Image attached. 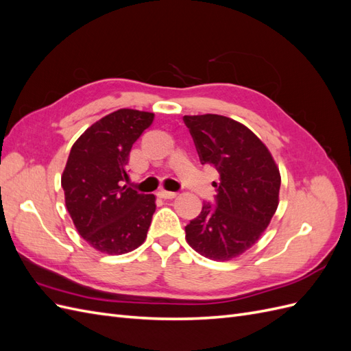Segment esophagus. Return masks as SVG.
<instances>
[{
    "instance_id": "obj_1",
    "label": "esophagus",
    "mask_w": 351,
    "mask_h": 351,
    "mask_svg": "<svg viewBox=\"0 0 351 351\" xmlns=\"http://www.w3.org/2000/svg\"><path fill=\"white\" fill-rule=\"evenodd\" d=\"M177 195V192H168V190H159L158 192V196L162 199H174Z\"/></svg>"
}]
</instances>
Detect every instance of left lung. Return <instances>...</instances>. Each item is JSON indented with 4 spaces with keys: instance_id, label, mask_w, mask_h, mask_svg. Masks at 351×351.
Here are the masks:
<instances>
[{
    "instance_id": "left-lung-1",
    "label": "left lung",
    "mask_w": 351,
    "mask_h": 351,
    "mask_svg": "<svg viewBox=\"0 0 351 351\" xmlns=\"http://www.w3.org/2000/svg\"><path fill=\"white\" fill-rule=\"evenodd\" d=\"M202 164L219 173L215 205L205 202L186 226V240L212 261L237 258L256 243L278 208L280 169L246 125L218 114L184 115Z\"/></svg>"
}]
</instances>
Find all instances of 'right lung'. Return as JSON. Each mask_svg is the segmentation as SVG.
I'll use <instances>...</instances> for the list:
<instances>
[{"label": "right lung", "mask_w": 351, "mask_h": 351, "mask_svg": "<svg viewBox=\"0 0 351 351\" xmlns=\"http://www.w3.org/2000/svg\"><path fill=\"white\" fill-rule=\"evenodd\" d=\"M154 114L123 108L92 124L74 142L61 176L66 206L79 234L93 249L123 254L145 241L155 196L137 193L121 182L133 143Z\"/></svg>", "instance_id": "1"}]
</instances>
